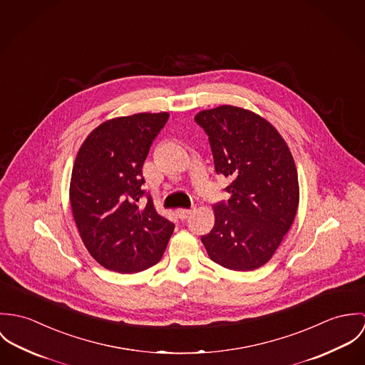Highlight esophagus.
Masks as SVG:
<instances>
[{
    "instance_id": "1",
    "label": "esophagus",
    "mask_w": 365,
    "mask_h": 365,
    "mask_svg": "<svg viewBox=\"0 0 365 365\" xmlns=\"http://www.w3.org/2000/svg\"><path fill=\"white\" fill-rule=\"evenodd\" d=\"M192 212H193V208H179V210L176 211V214H178V217H179L180 220H187Z\"/></svg>"
}]
</instances>
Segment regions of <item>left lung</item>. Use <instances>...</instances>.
Wrapping results in <instances>:
<instances>
[{"label": "left lung", "mask_w": 365, "mask_h": 365, "mask_svg": "<svg viewBox=\"0 0 365 365\" xmlns=\"http://www.w3.org/2000/svg\"><path fill=\"white\" fill-rule=\"evenodd\" d=\"M195 120L208 135L215 172L231 179V197L214 204L215 222L202 245L222 267L255 270L274 255L297 214L292 155L279 131L246 109L224 105Z\"/></svg>", "instance_id": "1"}]
</instances>
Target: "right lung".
I'll list each match as a JSON object with an SVG mask.
<instances>
[{"label":"right lung","instance_id":"right-lung-1","mask_svg":"<svg viewBox=\"0 0 365 365\" xmlns=\"http://www.w3.org/2000/svg\"><path fill=\"white\" fill-rule=\"evenodd\" d=\"M168 118L163 112L108 120L86 137L76 158L74 220L91 256L109 270L137 273L157 264L173 232L175 224L143 189V165Z\"/></svg>","mask_w":365,"mask_h":365}]
</instances>
